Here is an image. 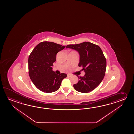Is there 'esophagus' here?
<instances>
[{"label": "esophagus", "mask_w": 134, "mask_h": 134, "mask_svg": "<svg viewBox=\"0 0 134 134\" xmlns=\"http://www.w3.org/2000/svg\"><path fill=\"white\" fill-rule=\"evenodd\" d=\"M67 76L68 77H72V75H70V74H68V75H67Z\"/></svg>", "instance_id": "esophagus-1"}]
</instances>
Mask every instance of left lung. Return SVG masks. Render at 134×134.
Instances as JSON below:
<instances>
[{
	"label": "left lung",
	"mask_w": 134,
	"mask_h": 134,
	"mask_svg": "<svg viewBox=\"0 0 134 134\" xmlns=\"http://www.w3.org/2000/svg\"><path fill=\"white\" fill-rule=\"evenodd\" d=\"M66 48L76 50L80 55L78 66H82L84 77H77L79 81L73 87L77 91L88 93L94 90L102 81L105 74L106 60L100 47L88 42L69 44Z\"/></svg>",
	"instance_id": "obj_1"
}]
</instances>
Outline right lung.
Here are the masks:
<instances>
[{"label":"right lung","mask_w":134,"mask_h":134,"mask_svg":"<svg viewBox=\"0 0 134 134\" xmlns=\"http://www.w3.org/2000/svg\"><path fill=\"white\" fill-rule=\"evenodd\" d=\"M65 46L50 42H41L35 47L28 59L29 74L34 85L41 91L51 93L57 91L66 74L57 75L52 70L57 54Z\"/></svg>","instance_id":"right-lung-1"}]
</instances>
